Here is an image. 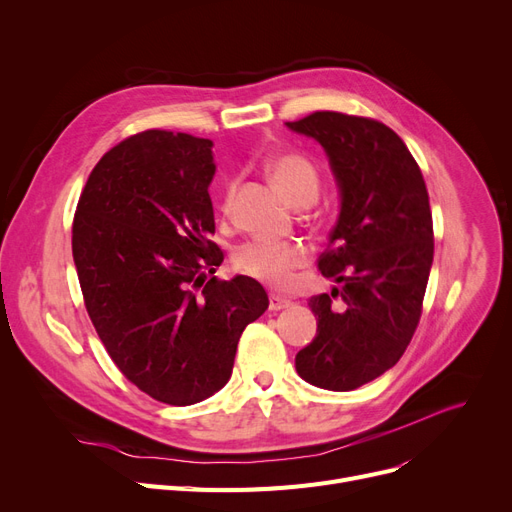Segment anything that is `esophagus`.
Here are the masks:
<instances>
[{"instance_id":"esophagus-1","label":"esophagus","mask_w":512,"mask_h":512,"mask_svg":"<svg viewBox=\"0 0 512 512\" xmlns=\"http://www.w3.org/2000/svg\"><path fill=\"white\" fill-rule=\"evenodd\" d=\"M290 305H292L290 301L278 297V294H272L270 297V311H282V309H288Z\"/></svg>"}]
</instances>
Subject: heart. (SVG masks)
<instances>
[{
  "mask_svg": "<svg viewBox=\"0 0 512 512\" xmlns=\"http://www.w3.org/2000/svg\"><path fill=\"white\" fill-rule=\"evenodd\" d=\"M265 172L274 180L280 191L294 203H313L319 193V172L313 161L301 151H280L265 159ZM236 178H228L220 197V209L230 211L236 195ZM236 272L245 274L274 288H288L297 278V270L307 263L305 247L297 242H272V240H247L232 253Z\"/></svg>",
  "mask_w": 512,
  "mask_h": 512,
  "instance_id": "1",
  "label": "heart"
}]
</instances>
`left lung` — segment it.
Listing matches in <instances>:
<instances>
[{"label":"left lung","mask_w":512,"mask_h":512,"mask_svg":"<svg viewBox=\"0 0 512 512\" xmlns=\"http://www.w3.org/2000/svg\"><path fill=\"white\" fill-rule=\"evenodd\" d=\"M288 128L326 149L342 195L317 259L340 288L309 299L317 336L299 351L297 371L313 386L348 392L394 367L419 326L434 261L432 209L415 157L386 124L313 112Z\"/></svg>","instance_id":"8db88e82"}]
</instances>
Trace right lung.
Returning <instances> with one entry per match:
<instances>
[{
	"label": "right lung",
	"instance_id": "1",
	"mask_svg": "<svg viewBox=\"0 0 512 512\" xmlns=\"http://www.w3.org/2000/svg\"><path fill=\"white\" fill-rule=\"evenodd\" d=\"M213 143L143 130L107 151L80 193L72 257L87 313L124 378L174 407L226 386L242 330L270 305L224 261L207 186Z\"/></svg>",
	"mask_w": 512,
	"mask_h": 512
}]
</instances>
